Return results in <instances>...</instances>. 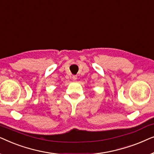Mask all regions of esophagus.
<instances>
[{
	"mask_svg": "<svg viewBox=\"0 0 154 154\" xmlns=\"http://www.w3.org/2000/svg\"><path fill=\"white\" fill-rule=\"evenodd\" d=\"M72 79L73 80V81H75V80L77 79V75H73V76H72Z\"/></svg>",
	"mask_w": 154,
	"mask_h": 154,
	"instance_id": "esophagus-1",
	"label": "esophagus"
}]
</instances>
